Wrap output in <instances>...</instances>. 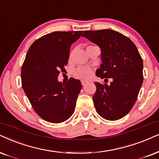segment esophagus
<instances>
[{"label":"esophagus","mask_w":159,"mask_h":159,"mask_svg":"<svg viewBox=\"0 0 159 159\" xmlns=\"http://www.w3.org/2000/svg\"><path fill=\"white\" fill-rule=\"evenodd\" d=\"M88 83H89V82L88 81H81V84L83 86H86V84H87Z\"/></svg>","instance_id":"1"}]
</instances>
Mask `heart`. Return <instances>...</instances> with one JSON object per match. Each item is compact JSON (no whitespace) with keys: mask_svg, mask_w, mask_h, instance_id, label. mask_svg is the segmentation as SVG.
<instances>
[{"mask_svg":"<svg viewBox=\"0 0 159 159\" xmlns=\"http://www.w3.org/2000/svg\"><path fill=\"white\" fill-rule=\"evenodd\" d=\"M72 56H73V51L70 53V59H71ZM73 74L75 77L81 78V79H89L92 75V70L88 67H79L74 70Z\"/></svg>","mask_w":159,"mask_h":159,"instance_id":"obj_1","label":"heart"}]
</instances>
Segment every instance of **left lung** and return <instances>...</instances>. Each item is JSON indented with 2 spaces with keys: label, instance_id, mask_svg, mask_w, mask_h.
I'll return each mask as SVG.
<instances>
[{
  "label": "left lung",
  "instance_id": "8db88e82",
  "mask_svg": "<svg viewBox=\"0 0 159 159\" xmlns=\"http://www.w3.org/2000/svg\"><path fill=\"white\" fill-rule=\"evenodd\" d=\"M82 37L101 50L102 64L96 75L112 79L110 85L94 82L96 111L106 120L121 119L133 108L143 82V61L137 48L129 38L111 29L85 31Z\"/></svg>",
  "mask_w": 159,
  "mask_h": 159
}]
</instances>
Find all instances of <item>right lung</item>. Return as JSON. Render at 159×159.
Segmentation results:
<instances>
[{
	"instance_id": "obj_1",
	"label": "right lung",
	"mask_w": 159,
	"mask_h": 159,
	"mask_svg": "<svg viewBox=\"0 0 159 159\" xmlns=\"http://www.w3.org/2000/svg\"><path fill=\"white\" fill-rule=\"evenodd\" d=\"M82 31H55L36 40L26 54L21 69L22 86L34 111L42 119L60 123L75 110L82 85L70 78L65 84L58 81L65 71L70 48Z\"/></svg>"
}]
</instances>
